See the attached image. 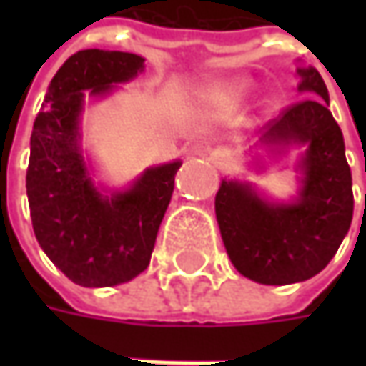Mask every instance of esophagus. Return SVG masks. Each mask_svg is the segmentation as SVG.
Returning a JSON list of instances; mask_svg holds the SVG:
<instances>
[{"mask_svg":"<svg viewBox=\"0 0 366 366\" xmlns=\"http://www.w3.org/2000/svg\"><path fill=\"white\" fill-rule=\"evenodd\" d=\"M209 161L214 162L216 167H219V169H222V167L228 162V154H226L224 150H214V152L209 154Z\"/></svg>","mask_w":366,"mask_h":366,"instance_id":"34e87169","label":"esophagus"}]
</instances>
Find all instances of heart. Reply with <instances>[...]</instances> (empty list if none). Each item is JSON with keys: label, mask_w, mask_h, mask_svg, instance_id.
<instances>
[{"label": "heart", "mask_w": 366, "mask_h": 366, "mask_svg": "<svg viewBox=\"0 0 366 366\" xmlns=\"http://www.w3.org/2000/svg\"><path fill=\"white\" fill-rule=\"evenodd\" d=\"M250 81L248 79H234V81H228L224 85H219L216 89V99L219 102H238L242 99L248 89H250Z\"/></svg>", "instance_id": "1"}]
</instances>
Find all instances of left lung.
Returning a JSON list of instances; mask_svg holds the SVG:
<instances>
[{"instance_id": "left-lung-1", "label": "left lung", "mask_w": 366, "mask_h": 366, "mask_svg": "<svg viewBox=\"0 0 366 366\" xmlns=\"http://www.w3.org/2000/svg\"><path fill=\"white\" fill-rule=\"evenodd\" d=\"M302 102L262 128L260 147L283 152L302 147L300 189L291 202H271L248 181L222 179L216 218L236 271L262 285L312 279L336 254L352 222V175L342 130L314 66H300Z\"/></svg>"}]
</instances>
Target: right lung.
I'll return each mask as SVG.
<instances>
[{
	"label": "right lung",
	"mask_w": 366,
	"mask_h": 366,
	"mask_svg": "<svg viewBox=\"0 0 366 366\" xmlns=\"http://www.w3.org/2000/svg\"><path fill=\"white\" fill-rule=\"evenodd\" d=\"M142 71L144 59L132 52L79 50L52 77L36 116L26 173L36 240L83 287H114L147 269L181 167L179 159L150 167L120 191L92 179L81 148L85 95L106 97Z\"/></svg>",
	"instance_id": "add662e5"
}]
</instances>
